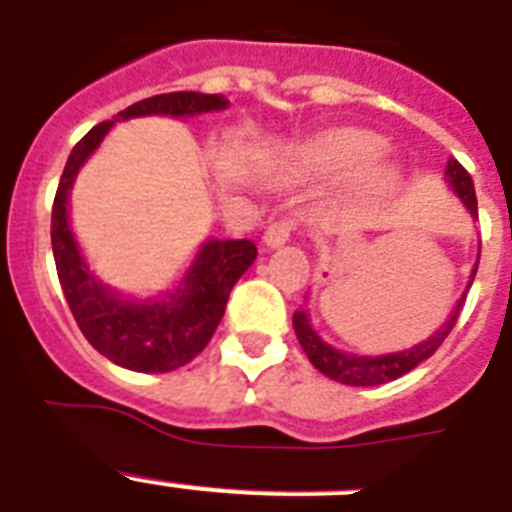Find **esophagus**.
<instances>
[{"instance_id":"34e87169","label":"esophagus","mask_w":512,"mask_h":512,"mask_svg":"<svg viewBox=\"0 0 512 512\" xmlns=\"http://www.w3.org/2000/svg\"><path fill=\"white\" fill-rule=\"evenodd\" d=\"M293 229H296V224L291 219H278L265 229V237L262 239H265L268 247H281V244H286L291 239Z\"/></svg>"}]
</instances>
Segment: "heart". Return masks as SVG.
<instances>
[{
  "mask_svg": "<svg viewBox=\"0 0 512 512\" xmlns=\"http://www.w3.org/2000/svg\"><path fill=\"white\" fill-rule=\"evenodd\" d=\"M384 149V139L376 133L361 128H340L309 141L299 151V164L306 172H317V175H350L363 170L373 159H379ZM394 177L397 175L389 164L368 167L361 172V193L368 198L386 193L394 185Z\"/></svg>",
  "mask_w": 512,
  "mask_h": 512,
  "instance_id": "1",
  "label": "heart"
}]
</instances>
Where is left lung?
Instances as JSON below:
<instances>
[{
  "label": "left lung",
  "mask_w": 512,
  "mask_h": 512,
  "mask_svg": "<svg viewBox=\"0 0 512 512\" xmlns=\"http://www.w3.org/2000/svg\"><path fill=\"white\" fill-rule=\"evenodd\" d=\"M446 177L448 182H451V188L456 190V195L461 198V203H464V206L469 208L471 216L477 219V195H474V182H471L469 172H466L456 159H451L446 167ZM477 265H474V270H471V281H474V275H477ZM464 299H466V293L459 299V304H456L453 314L448 317V322L443 324L441 330L435 332L433 337H428V340L415 345V348L402 350V353L353 355V353L335 350L332 345H327L317 332H314V327L309 324V317H306V311H296V314H293V330H296V337H299L301 348H304L311 366L317 368V371H322L324 376H330V379L348 386H376V384H386V381L399 379V376H404V373H410L412 368L420 366L425 358H430L435 350L441 348V342L446 340L448 332H451L453 324H456V319H459V311L464 309Z\"/></svg>",
  "instance_id": "8db88e82"
}]
</instances>
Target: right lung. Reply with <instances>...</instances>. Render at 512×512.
<instances>
[{
  "instance_id": "right-lung-1",
  "label": "right lung",
  "mask_w": 512,
  "mask_h": 512,
  "mask_svg": "<svg viewBox=\"0 0 512 512\" xmlns=\"http://www.w3.org/2000/svg\"><path fill=\"white\" fill-rule=\"evenodd\" d=\"M224 95L203 92H167L146 97L121 110L118 118L139 115H198L224 110ZM115 121H102L92 128L66 159L59 190L51 211V244L56 273L64 288L66 304L77 319L82 335L108 361L141 373H167L185 366L201 353L224 317L226 301L234 283L250 268L257 247L250 239H208L182 278L180 288L167 299L133 301L115 296L102 286L84 262L77 239L69 226V190L79 167L100 146Z\"/></svg>"
}]
</instances>
